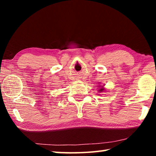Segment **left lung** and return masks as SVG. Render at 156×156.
I'll return each instance as SVG.
<instances>
[{"instance_id":"1","label":"left lung","mask_w":156,"mask_h":156,"mask_svg":"<svg viewBox=\"0 0 156 156\" xmlns=\"http://www.w3.org/2000/svg\"><path fill=\"white\" fill-rule=\"evenodd\" d=\"M99 87L98 89V92H103L105 91V88H104V86L103 85H99L98 86Z\"/></svg>"}]
</instances>
